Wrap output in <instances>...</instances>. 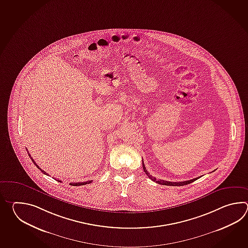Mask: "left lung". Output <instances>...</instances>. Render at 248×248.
Returning a JSON list of instances; mask_svg holds the SVG:
<instances>
[{"instance_id": "obj_1", "label": "left lung", "mask_w": 248, "mask_h": 248, "mask_svg": "<svg viewBox=\"0 0 248 248\" xmlns=\"http://www.w3.org/2000/svg\"><path fill=\"white\" fill-rule=\"evenodd\" d=\"M142 169H143V171H144V173L147 174L148 177L150 178V179L153 180V182H155V183H157L158 185H170V186H183V185H189L190 183H192V182H194L197 179H199L200 177H197V178H194V179L188 180V181H185V182H168V181H165V180H158L156 179V177H153L152 174H150V173L148 172L146 169H145V166H144V164H143V161H142Z\"/></svg>"}]
</instances>
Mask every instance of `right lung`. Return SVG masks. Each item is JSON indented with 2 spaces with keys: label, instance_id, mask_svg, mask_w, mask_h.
Wrapping results in <instances>:
<instances>
[{
  "label": "right lung",
  "instance_id": "1",
  "mask_svg": "<svg viewBox=\"0 0 248 248\" xmlns=\"http://www.w3.org/2000/svg\"><path fill=\"white\" fill-rule=\"evenodd\" d=\"M27 153H28V152H27ZM28 155H29V157H30V158H31V159H32V162H33V164H34V165H35V166L37 167L38 169H40V170L42 171L43 174H47V173H46V172H45L44 170H42V169H41V168H40V167L38 166L37 164L34 162L33 158H32V157H31V155L29 154V153H28ZM58 182H60V183H62V181H60V180H58ZM90 183H92V181H87V182H83V183H71V184H70V185H73V186H80V185H88V184H90Z\"/></svg>",
  "mask_w": 248,
  "mask_h": 248
}]
</instances>
